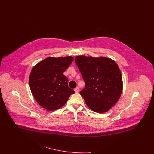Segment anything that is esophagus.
Wrapping results in <instances>:
<instances>
[{
  "instance_id": "esophagus-1",
  "label": "esophagus",
  "mask_w": 154,
  "mask_h": 154,
  "mask_svg": "<svg viewBox=\"0 0 154 154\" xmlns=\"http://www.w3.org/2000/svg\"><path fill=\"white\" fill-rule=\"evenodd\" d=\"M79 88L78 87H77L76 88L74 89V91H75V92H79Z\"/></svg>"
}]
</instances>
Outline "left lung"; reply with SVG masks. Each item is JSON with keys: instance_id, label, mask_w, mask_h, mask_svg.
Returning a JSON list of instances; mask_svg holds the SVG:
<instances>
[{"instance_id": "8db88e82", "label": "left lung", "mask_w": 154, "mask_h": 154, "mask_svg": "<svg viewBox=\"0 0 154 154\" xmlns=\"http://www.w3.org/2000/svg\"><path fill=\"white\" fill-rule=\"evenodd\" d=\"M75 61L85 84L80 94L88 107L98 113L110 110L122 91V75L116 62L84 55L76 57Z\"/></svg>"}]
</instances>
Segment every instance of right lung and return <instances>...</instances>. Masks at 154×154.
Listing matches in <instances>:
<instances>
[{
  "mask_svg": "<svg viewBox=\"0 0 154 154\" xmlns=\"http://www.w3.org/2000/svg\"><path fill=\"white\" fill-rule=\"evenodd\" d=\"M73 61L72 57H48L32 69L29 77L31 92L37 102L48 111L65 104L73 89L68 87L63 73Z\"/></svg>",
  "mask_w": 154,
  "mask_h": 154,
  "instance_id": "right-lung-1",
  "label": "right lung"
}]
</instances>
